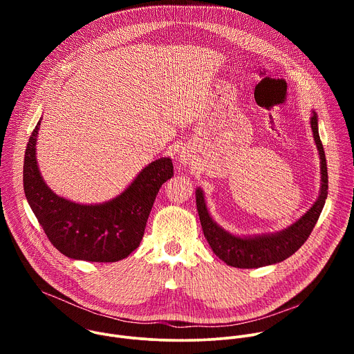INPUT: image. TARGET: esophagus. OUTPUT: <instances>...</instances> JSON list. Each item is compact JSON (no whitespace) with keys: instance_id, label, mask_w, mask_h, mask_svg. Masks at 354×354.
<instances>
[{"instance_id":"esophagus-1","label":"esophagus","mask_w":354,"mask_h":354,"mask_svg":"<svg viewBox=\"0 0 354 354\" xmlns=\"http://www.w3.org/2000/svg\"><path fill=\"white\" fill-rule=\"evenodd\" d=\"M179 161H180V164H183V165H187V164H190V156L187 154V153H180V156H179Z\"/></svg>"}]
</instances>
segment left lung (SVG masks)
Masks as SVG:
<instances>
[{
	"instance_id": "left-lung-1",
	"label": "left lung",
	"mask_w": 354,
	"mask_h": 354,
	"mask_svg": "<svg viewBox=\"0 0 354 354\" xmlns=\"http://www.w3.org/2000/svg\"><path fill=\"white\" fill-rule=\"evenodd\" d=\"M311 116L313 136L321 160V190L313 207L290 227L266 235L236 236L221 228L209 214L203 190L196 189V206L205 236L214 254L227 265L239 269H254L283 262L297 252L314 230L328 197V168L324 145L318 133V116Z\"/></svg>"
}]
</instances>
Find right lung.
Returning a JSON list of instances; mask_svg holds the SVG:
<instances>
[{"label":"right lung","instance_id":"1","mask_svg":"<svg viewBox=\"0 0 354 354\" xmlns=\"http://www.w3.org/2000/svg\"><path fill=\"white\" fill-rule=\"evenodd\" d=\"M29 137L24 162L28 203L48 241L63 255L86 262H118L138 248L160 187L174 176L171 158L148 164L115 198L100 205H78L50 189L37 167L36 138Z\"/></svg>","mask_w":354,"mask_h":354}]
</instances>
